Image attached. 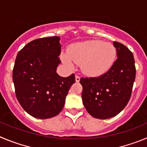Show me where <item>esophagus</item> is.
Listing matches in <instances>:
<instances>
[{
    "mask_svg": "<svg viewBox=\"0 0 147 147\" xmlns=\"http://www.w3.org/2000/svg\"><path fill=\"white\" fill-rule=\"evenodd\" d=\"M80 77L79 76V75H75V80H76V82L80 81Z\"/></svg>",
    "mask_w": 147,
    "mask_h": 147,
    "instance_id": "34e87169",
    "label": "esophagus"
}]
</instances>
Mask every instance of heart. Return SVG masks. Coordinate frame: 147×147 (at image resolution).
Returning <instances> with one entry per match:
<instances>
[{
	"label": "heart",
	"mask_w": 147,
	"mask_h": 147,
	"mask_svg": "<svg viewBox=\"0 0 147 147\" xmlns=\"http://www.w3.org/2000/svg\"><path fill=\"white\" fill-rule=\"evenodd\" d=\"M116 57V49L110 42L89 40L78 42L69 47L68 53L61 55V59L69 68L80 64L83 73L96 77L105 74L111 68Z\"/></svg>",
	"instance_id": "obj_1"
}]
</instances>
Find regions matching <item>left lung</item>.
I'll use <instances>...</instances> for the list:
<instances>
[{"mask_svg": "<svg viewBox=\"0 0 147 147\" xmlns=\"http://www.w3.org/2000/svg\"><path fill=\"white\" fill-rule=\"evenodd\" d=\"M117 59L109 70L96 78H81L82 99L91 116L105 119L116 116L127 105L136 78L132 52L123 44L113 42Z\"/></svg>", "mask_w": 147, "mask_h": 147, "instance_id": "left-lung-1", "label": "left lung"}]
</instances>
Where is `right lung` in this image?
Instances as JSON below:
<instances>
[{"label": "right lung", "instance_id": "obj_1", "mask_svg": "<svg viewBox=\"0 0 147 147\" xmlns=\"http://www.w3.org/2000/svg\"><path fill=\"white\" fill-rule=\"evenodd\" d=\"M59 40V36L33 40L16 57L12 72L16 97L35 118L45 119L59 114L75 82V74L63 78L56 72L61 63Z\"/></svg>", "mask_w": 147, "mask_h": 147}]
</instances>
